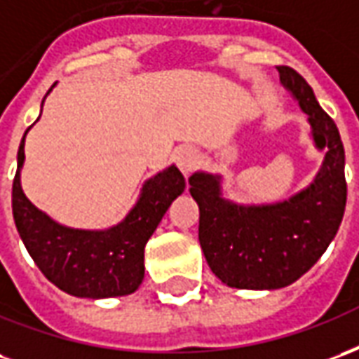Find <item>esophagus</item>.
<instances>
[{
  "label": "esophagus",
  "instance_id": "34e87169",
  "mask_svg": "<svg viewBox=\"0 0 359 359\" xmlns=\"http://www.w3.org/2000/svg\"><path fill=\"white\" fill-rule=\"evenodd\" d=\"M175 161L179 165V169L182 171V175H190V172L194 171L196 163H198V154H196L194 148H180L177 154H175Z\"/></svg>",
  "mask_w": 359,
  "mask_h": 359
}]
</instances>
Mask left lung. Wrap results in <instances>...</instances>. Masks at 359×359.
Returning <instances> with one entry per match:
<instances>
[{
  "instance_id": "1",
  "label": "left lung",
  "mask_w": 359,
  "mask_h": 359,
  "mask_svg": "<svg viewBox=\"0 0 359 359\" xmlns=\"http://www.w3.org/2000/svg\"><path fill=\"white\" fill-rule=\"evenodd\" d=\"M280 84L308 117L323 163L308 187L273 203L233 202L223 175L196 171L188 179L200 208V246L213 275L231 288L275 290L313 267L337 236L346 208L344 146L339 128L317 103L304 76L277 67Z\"/></svg>"
}]
</instances>
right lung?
Here are the masks:
<instances>
[{
	"mask_svg": "<svg viewBox=\"0 0 359 359\" xmlns=\"http://www.w3.org/2000/svg\"><path fill=\"white\" fill-rule=\"evenodd\" d=\"M55 88V84L51 90ZM48 92V94H50ZM46 94V95H48ZM46 97L42 100V107ZM40 118V117H38ZM36 118V121H38ZM13 180V219L28 254L46 278L76 298H115L138 290L144 280V248L149 236L187 187L182 172L169 165L149 177L123 221L107 229H74L38 210L20 187L25 138Z\"/></svg>",
	"mask_w": 359,
	"mask_h": 359,
	"instance_id": "add662e5",
	"label": "right lung"
}]
</instances>
